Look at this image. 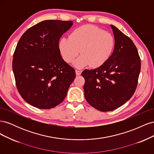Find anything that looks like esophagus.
<instances>
[{
  "label": "esophagus",
  "instance_id": "34e87169",
  "mask_svg": "<svg viewBox=\"0 0 154 154\" xmlns=\"http://www.w3.org/2000/svg\"><path fill=\"white\" fill-rule=\"evenodd\" d=\"M81 73H82V71H78V70H76V74L77 76L80 75Z\"/></svg>",
  "mask_w": 154,
  "mask_h": 154
}]
</instances>
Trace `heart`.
I'll return each instance as SVG.
<instances>
[{
  "label": "heart",
  "mask_w": 154,
  "mask_h": 154,
  "mask_svg": "<svg viewBox=\"0 0 154 154\" xmlns=\"http://www.w3.org/2000/svg\"><path fill=\"white\" fill-rule=\"evenodd\" d=\"M114 38L109 32L93 25H84L74 29L69 38L60 40L58 48L63 60L70 63L80 52L81 56L74 62L76 68L90 65L98 67L109 59L114 49Z\"/></svg>",
  "instance_id": "obj_1"
}]
</instances>
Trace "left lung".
<instances>
[{
    "label": "left lung",
    "mask_w": 154,
    "mask_h": 154,
    "mask_svg": "<svg viewBox=\"0 0 154 154\" xmlns=\"http://www.w3.org/2000/svg\"><path fill=\"white\" fill-rule=\"evenodd\" d=\"M110 27L115 40L112 54L101 66L82 73L87 101L102 112L114 110L130 99L141 71V60L132 40L116 26Z\"/></svg>",
    "instance_id": "1"
}]
</instances>
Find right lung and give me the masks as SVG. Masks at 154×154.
<instances>
[{
	"label": "right lung",
	"instance_id": "obj_1",
	"mask_svg": "<svg viewBox=\"0 0 154 154\" xmlns=\"http://www.w3.org/2000/svg\"><path fill=\"white\" fill-rule=\"evenodd\" d=\"M72 25V21L44 20L27 29L18 41L13 71L18 92L29 105L49 109L66 97L76 74L62 58L58 44Z\"/></svg>",
	"mask_w": 154,
	"mask_h": 154
}]
</instances>
